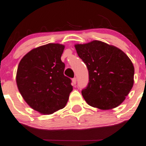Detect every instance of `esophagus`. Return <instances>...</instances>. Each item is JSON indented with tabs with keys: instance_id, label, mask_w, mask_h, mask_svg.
<instances>
[{
	"instance_id": "obj_1",
	"label": "esophagus",
	"mask_w": 146,
	"mask_h": 146,
	"mask_svg": "<svg viewBox=\"0 0 146 146\" xmlns=\"http://www.w3.org/2000/svg\"><path fill=\"white\" fill-rule=\"evenodd\" d=\"M72 82H73V84H76V83H77V79H76V78H73L72 79Z\"/></svg>"
}]
</instances>
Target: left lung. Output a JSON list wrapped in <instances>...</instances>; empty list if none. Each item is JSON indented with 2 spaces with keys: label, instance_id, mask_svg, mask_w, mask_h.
<instances>
[{
  "label": "left lung",
  "instance_id": "left-lung-1",
  "mask_svg": "<svg viewBox=\"0 0 146 146\" xmlns=\"http://www.w3.org/2000/svg\"><path fill=\"white\" fill-rule=\"evenodd\" d=\"M88 70L89 82L82 90L90 106L103 110L120 105L132 89L134 66L120 49L100 41L75 45Z\"/></svg>",
  "mask_w": 146,
  "mask_h": 146
}]
</instances>
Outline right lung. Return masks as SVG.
Returning <instances> with one entry per match:
<instances>
[{"mask_svg":"<svg viewBox=\"0 0 146 146\" xmlns=\"http://www.w3.org/2000/svg\"><path fill=\"white\" fill-rule=\"evenodd\" d=\"M64 49L58 43L42 45L26 54L19 63V91L28 105L41 113H53L64 108L73 90L71 80L64 75Z\"/></svg>","mask_w":146,"mask_h":146,"instance_id":"right-lung-1","label":"right lung"}]
</instances>
